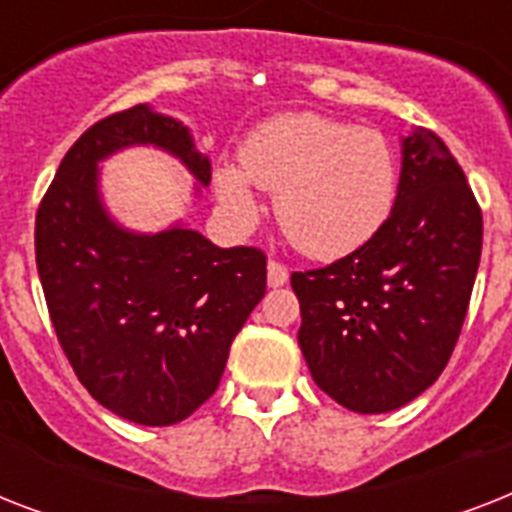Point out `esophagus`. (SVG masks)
Segmentation results:
<instances>
[{
    "instance_id": "esophagus-1",
    "label": "esophagus",
    "mask_w": 512,
    "mask_h": 512,
    "mask_svg": "<svg viewBox=\"0 0 512 512\" xmlns=\"http://www.w3.org/2000/svg\"><path fill=\"white\" fill-rule=\"evenodd\" d=\"M289 281L287 265L279 260H268V287H284Z\"/></svg>"
}]
</instances>
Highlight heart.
<instances>
[{"instance_id": "b5f03b06", "label": "heart", "mask_w": 512, "mask_h": 512, "mask_svg": "<svg viewBox=\"0 0 512 512\" xmlns=\"http://www.w3.org/2000/svg\"><path fill=\"white\" fill-rule=\"evenodd\" d=\"M239 159L241 167L223 164L215 172L225 212L249 223L260 209L255 188L276 193V223L308 257L356 252L396 204V154L377 130L316 114L279 116L249 135Z\"/></svg>"}]
</instances>
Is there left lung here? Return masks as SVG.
<instances>
[{
    "label": "left lung",
    "mask_w": 512,
    "mask_h": 512,
    "mask_svg": "<svg viewBox=\"0 0 512 512\" xmlns=\"http://www.w3.org/2000/svg\"><path fill=\"white\" fill-rule=\"evenodd\" d=\"M484 217L436 132L404 138L396 204L332 265L292 273L313 380L358 414L393 412L449 364L481 260Z\"/></svg>",
    "instance_id": "obj_1"
}]
</instances>
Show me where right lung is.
<instances>
[{
    "label": "right lung",
    "instance_id": "right-lung-1",
    "mask_svg": "<svg viewBox=\"0 0 512 512\" xmlns=\"http://www.w3.org/2000/svg\"><path fill=\"white\" fill-rule=\"evenodd\" d=\"M127 146L170 151L209 185L212 167L172 116L132 106L92 124L36 209V268L52 327L90 396L138 425H175L220 385L228 350L265 295V255L172 225L132 233L98 191V162Z\"/></svg>",
    "mask_w": 512,
    "mask_h": 512
}]
</instances>
